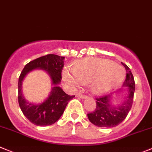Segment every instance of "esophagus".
I'll use <instances>...</instances> for the list:
<instances>
[{"label": "esophagus", "mask_w": 152, "mask_h": 152, "mask_svg": "<svg viewBox=\"0 0 152 152\" xmlns=\"http://www.w3.org/2000/svg\"><path fill=\"white\" fill-rule=\"evenodd\" d=\"M76 97H80V98H82V99H85L87 97V96L84 95V94H76Z\"/></svg>", "instance_id": "obj_1"}]
</instances>
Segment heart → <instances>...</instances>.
<instances>
[{"label": "heart", "instance_id": "obj_1", "mask_svg": "<svg viewBox=\"0 0 152 152\" xmlns=\"http://www.w3.org/2000/svg\"><path fill=\"white\" fill-rule=\"evenodd\" d=\"M62 77L73 88L90 83V89L96 95H103L116 88L125 77L124 68L106 59L88 58L79 60L73 69L64 68Z\"/></svg>", "mask_w": 152, "mask_h": 152}]
</instances>
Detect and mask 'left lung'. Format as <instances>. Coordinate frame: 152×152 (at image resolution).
I'll return each mask as SVG.
<instances>
[{
  "mask_svg": "<svg viewBox=\"0 0 152 152\" xmlns=\"http://www.w3.org/2000/svg\"><path fill=\"white\" fill-rule=\"evenodd\" d=\"M125 67L127 76L123 87L127 89V93L124 95L123 102L118 104H115L113 101L114 94L96 98L95 110L93 113L88 114L89 121L95 126L100 127H113L117 126L124 121L131 109L134 94L135 91V82L130 68L126 64H122ZM121 88L118 92H122Z\"/></svg>",
  "mask_w": 152,
  "mask_h": 152,
  "instance_id": "obj_1",
  "label": "left lung"
}]
</instances>
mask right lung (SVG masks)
Here are the masks:
<instances>
[{"label": "right lung", "instance_id": "obj_1", "mask_svg": "<svg viewBox=\"0 0 152 152\" xmlns=\"http://www.w3.org/2000/svg\"><path fill=\"white\" fill-rule=\"evenodd\" d=\"M64 57L46 55L30 61L22 69L18 83V104L24 115L37 126L55 124L63 115L68 102L75 97L66 94L59 86L61 79ZM42 69L50 77L53 87L48 97L39 104L30 103L22 94V82L25 76L34 69Z\"/></svg>", "mask_w": 152, "mask_h": 152}]
</instances>
